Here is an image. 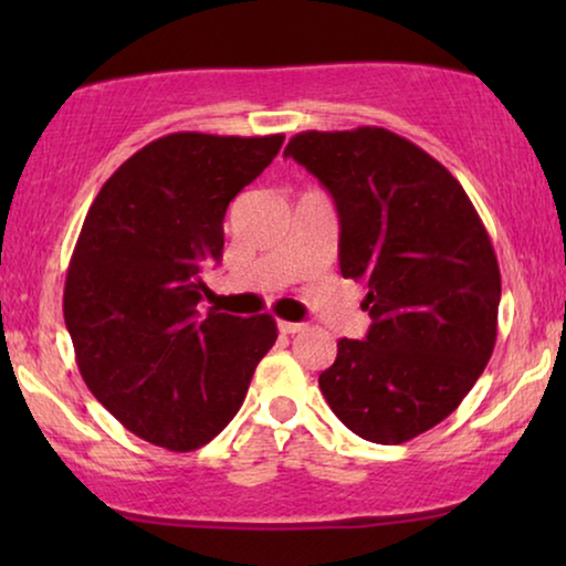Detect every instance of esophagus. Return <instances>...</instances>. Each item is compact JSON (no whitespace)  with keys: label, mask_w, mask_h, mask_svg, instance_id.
Returning <instances> with one entry per match:
<instances>
[{"label":"esophagus","mask_w":566,"mask_h":566,"mask_svg":"<svg viewBox=\"0 0 566 566\" xmlns=\"http://www.w3.org/2000/svg\"><path fill=\"white\" fill-rule=\"evenodd\" d=\"M277 329H281L283 335H296V332L304 329V324H301V322H277Z\"/></svg>","instance_id":"obj_1"}]
</instances>
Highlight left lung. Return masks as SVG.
I'll use <instances>...</instances> for the list:
<instances>
[{"label": "left lung", "instance_id": "8db88e82", "mask_svg": "<svg viewBox=\"0 0 566 566\" xmlns=\"http://www.w3.org/2000/svg\"><path fill=\"white\" fill-rule=\"evenodd\" d=\"M283 157L329 190L339 273L366 283V339L337 343L319 389L345 428L399 446L443 422L497 339L500 265L461 182L386 128L304 130Z\"/></svg>", "mask_w": 566, "mask_h": 566}]
</instances>
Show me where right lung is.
Here are the masks:
<instances>
[{"instance_id":"1","label":"right lung","mask_w":566,"mask_h":566,"mask_svg":"<svg viewBox=\"0 0 566 566\" xmlns=\"http://www.w3.org/2000/svg\"><path fill=\"white\" fill-rule=\"evenodd\" d=\"M273 136H161L123 161L92 200L64 285L76 366L134 436L196 451L231 422L275 345L268 314L198 304L221 260L223 216L283 146Z\"/></svg>"}]
</instances>
